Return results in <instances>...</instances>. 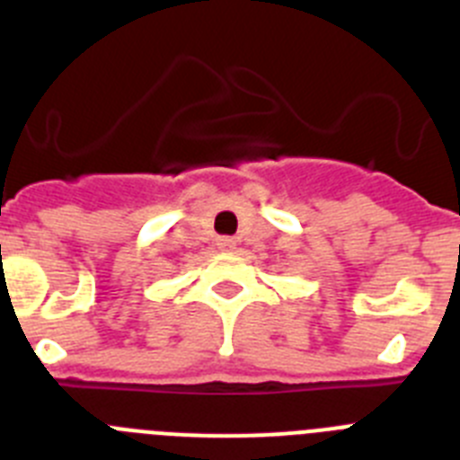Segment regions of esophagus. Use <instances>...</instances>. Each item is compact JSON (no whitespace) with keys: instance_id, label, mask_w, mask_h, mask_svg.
<instances>
[{"instance_id":"esophagus-1","label":"esophagus","mask_w":460,"mask_h":460,"mask_svg":"<svg viewBox=\"0 0 460 460\" xmlns=\"http://www.w3.org/2000/svg\"><path fill=\"white\" fill-rule=\"evenodd\" d=\"M217 246L221 248V251H233V248L237 246V242H234L233 237H218Z\"/></svg>"}]
</instances>
